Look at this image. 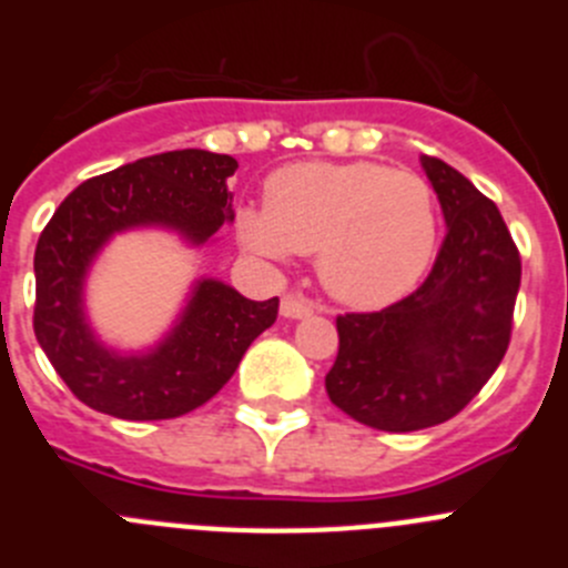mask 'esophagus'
Segmentation results:
<instances>
[{
  "label": "esophagus",
  "mask_w": 568,
  "mask_h": 568,
  "mask_svg": "<svg viewBox=\"0 0 568 568\" xmlns=\"http://www.w3.org/2000/svg\"><path fill=\"white\" fill-rule=\"evenodd\" d=\"M315 310V304L310 298H301V295H284L281 301V315L284 318H304Z\"/></svg>",
  "instance_id": "34e87169"
}]
</instances>
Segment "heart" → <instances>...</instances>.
I'll return each mask as SVG.
<instances>
[{"mask_svg": "<svg viewBox=\"0 0 568 568\" xmlns=\"http://www.w3.org/2000/svg\"><path fill=\"white\" fill-rule=\"evenodd\" d=\"M241 241L267 258L318 253L335 298L381 307L418 284L438 241V207L426 179L375 162H307L278 170L264 210H247Z\"/></svg>", "mask_w": 568, "mask_h": 568, "instance_id": "b5f03b06", "label": "heart"}]
</instances>
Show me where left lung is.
<instances>
[{
  "instance_id": "1",
  "label": "left lung",
  "mask_w": 568,
  "mask_h": 568,
  "mask_svg": "<svg viewBox=\"0 0 568 568\" xmlns=\"http://www.w3.org/2000/svg\"><path fill=\"white\" fill-rule=\"evenodd\" d=\"M420 162L449 227L433 273L378 313L338 315L324 381L341 413L384 433L444 424L484 389L509 349L520 287V253L495 202L435 155Z\"/></svg>"
}]
</instances>
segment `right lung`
<instances>
[{"mask_svg":"<svg viewBox=\"0 0 568 568\" xmlns=\"http://www.w3.org/2000/svg\"><path fill=\"white\" fill-rule=\"evenodd\" d=\"M239 162L210 150H170L93 175L57 207L39 235L33 333L82 404L124 420H164L207 404L241 355L278 318V298L250 301L222 281L195 287L179 327L148 355L104 349L82 313L90 261L119 230L164 224L207 241L233 219L227 179Z\"/></svg>","mask_w":568,"mask_h":568,"instance_id":"add662e5","label":"right lung"}]
</instances>
